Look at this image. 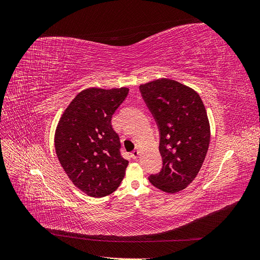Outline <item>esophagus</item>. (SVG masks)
I'll use <instances>...</instances> for the list:
<instances>
[{
  "mask_svg": "<svg viewBox=\"0 0 260 260\" xmlns=\"http://www.w3.org/2000/svg\"><path fill=\"white\" fill-rule=\"evenodd\" d=\"M139 155H140V151H139V148L135 149V151H133V152L131 153V157H132L133 159H137L138 157H139Z\"/></svg>",
  "mask_w": 260,
  "mask_h": 260,
  "instance_id": "esophagus-1",
  "label": "esophagus"
}]
</instances>
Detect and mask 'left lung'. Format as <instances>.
<instances>
[{"mask_svg":"<svg viewBox=\"0 0 260 260\" xmlns=\"http://www.w3.org/2000/svg\"><path fill=\"white\" fill-rule=\"evenodd\" d=\"M139 89L158 127L162 158L161 170L148 180L164 192H179L198 176L208 151L210 128L205 106L194 90L166 78Z\"/></svg>","mask_w":260,"mask_h":260,"instance_id":"1","label":"left lung"}]
</instances>
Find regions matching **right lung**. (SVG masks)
Returning <instances> with one entry per match:
<instances>
[{
    "label": "right lung",
    "instance_id": "add662e5",
    "mask_svg": "<svg viewBox=\"0 0 260 260\" xmlns=\"http://www.w3.org/2000/svg\"><path fill=\"white\" fill-rule=\"evenodd\" d=\"M128 88L81 91L65 109L55 132L58 160L73 183L92 198H104L120 185L128 166L112 117Z\"/></svg>",
    "mask_w": 260,
    "mask_h": 260
}]
</instances>
